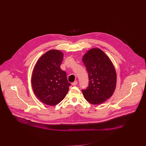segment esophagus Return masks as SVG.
Returning a JSON list of instances; mask_svg holds the SVG:
<instances>
[{
    "label": "esophagus",
    "mask_w": 146,
    "mask_h": 146,
    "mask_svg": "<svg viewBox=\"0 0 146 146\" xmlns=\"http://www.w3.org/2000/svg\"><path fill=\"white\" fill-rule=\"evenodd\" d=\"M72 86H76L77 84V81H74V82H72Z\"/></svg>",
    "instance_id": "34e87169"
}]
</instances>
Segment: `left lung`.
I'll return each mask as SVG.
<instances>
[{"label": "left lung", "instance_id": "obj_1", "mask_svg": "<svg viewBox=\"0 0 146 146\" xmlns=\"http://www.w3.org/2000/svg\"><path fill=\"white\" fill-rule=\"evenodd\" d=\"M89 78L88 87L82 90L85 99L92 105L105 102L113 94L117 81L114 65L107 55L99 48H92L83 56Z\"/></svg>", "mask_w": 146, "mask_h": 146}]
</instances>
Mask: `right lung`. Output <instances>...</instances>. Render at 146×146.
Here are the masks:
<instances>
[{
	"label": "right lung",
	"instance_id": "obj_1",
	"mask_svg": "<svg viewBox=\"0 0 146 146\" xmlns=\"http://www.w3.org/2000/svg\"><path fill=\"white\" fill-rule=\"evenodd\" d=\"M64 54L56 50H51L37 60L33 71L32 85L36 97L43 103L54 106L66 96L69 86L66 73L60 66Z\"/></svg>",
	"mask_w": 146,
	"mask_h": 146
}]
</instances>
